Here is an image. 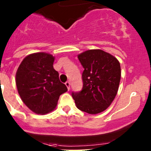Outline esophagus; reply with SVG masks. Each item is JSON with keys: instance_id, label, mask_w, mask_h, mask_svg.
Instances as JSON below:
<instances>
[{"instance_id": "1", "label": "esophagus", "mask_w": 151, "mask_h": 151, "mask_svg": "<svg viewBox=\"0 0 151 151\" xmlns=\"http://www.w3.org/2000/svg\"><path fill=\"white\" fill-rule=\"evenodd\" d=\"M65 85H66V87H67V88H68V90H69L70 89V83L68 81H67V82H66V83H65Z\"/></svg>"}]
</instances>
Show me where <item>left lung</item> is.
I'll list each match as a JSON object with an SVG mask.
<instances>
[{"label": "left lung", "instance_id": "left-lung-1", "mask_svg": "<svg viewBox=\"0 0 151 151\" xmlns=\"http://www.w3.org/2000/svg\"><path fill=\"white\" fill-rule=\"evenodd\" d=\"M84 71L83 88L71 96L79 109L89 114L105 110L115 99L121 80V66L114 56L101 50H91L78 55Z\"/></svg>", "mask_w": 151, "mask_h": 151}]
</instances>
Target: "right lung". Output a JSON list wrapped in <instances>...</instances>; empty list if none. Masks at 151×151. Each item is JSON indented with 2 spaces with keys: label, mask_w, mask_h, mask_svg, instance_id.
<instances>
[{
  "label": "right lung",
  "mask_w": 151,
  "mask_h": 151,
  "mask_svg": "<svg viewBox=\"0 0 151 151\" xmlns=\"http://www.w3.org/2000/svg\"><path fill=\"white\" fill-rule=\"evenodd\" d=\"M54 57L37 52L23 59L16 74V85L21 99L37 114H47L55 108L59 96L68 91L53 68Z\"/></svg>",
  "instance_id": "add662e5"
}]
</instances>
